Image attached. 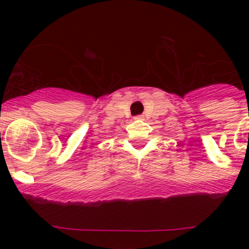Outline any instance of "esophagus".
Segmentation results:
<instances>
[{
  "mask_svg": "<svg viewBox=\"0 0 249 249\" xmlns=\"http://www.w3.org/2000/svg\"><path fill=\"white\" fill-rule=\"evenodd\" d=\"M143 118H144V117H143V115H136V117H135V119H141V120H142Z\"/></svg>",
  "mask_w": 249,
  "mask_h": 249,
  "instance_id": "34e87169",
  "label": "esophagus"
}]
</instances>
